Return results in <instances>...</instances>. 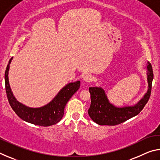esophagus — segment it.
Returning <instances> with one entry per match:
<instances>
[{"label":"esophagus","mask_w":160,"mask_h":160,"mask_svg":"<svg viewBox=\"0 0 160 160\" xmlns=\"http://www.w3.org/2000/svg\"><path fill=\"white\" fill-rule=\"evenodd\" d=\"M83 80L86 82H90L93 80V76L91 74H85L83 76Z\"/></svg>","instance_id":"34e87169"}]
</instances>
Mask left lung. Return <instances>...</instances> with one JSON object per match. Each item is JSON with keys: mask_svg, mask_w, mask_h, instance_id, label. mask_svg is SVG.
<instances>
[{"mask_svg": "<svg viewBox=\"0 0 160 160\" xmlns=\"http://www.w3.org/2000/svg\"><path fill=\"white\" fill-rule=\"evenodd\" d=\"M153 76L152 68L148 62L147 65L148 91L142 98L133 106L115 107L109 102L105 91L101 87L89 88L91 104L88 109V114L92 120L101 126H115L137 116L150 99Z\"/></svg>", "mask_w": 160, "mask_h": 160, "instance_id": "8db88e82", "label": "left lung"}]
</instances>
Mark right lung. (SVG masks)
<instances>
[{"mask_svg":"<svg viewBox=\"0 0 160 160\" xmlns=\"http://www.w3.org/2000/svg\"><path fill=\"white\" fill-rule=\"evenodd\" d=\"M12 60V58L10 59L5 70V84L9 104L16 114L26 122L37 126H49L59 122L63 116L67 102L80 88V81L67 84L59 91L57 95L44 106L39 108L27 107L16 99L10 88L8 71Z\"/></svg>","mask_w":160,"mask_h":160,"instance_id":"right-lung-1","label":"right lung"}]
</instances>
